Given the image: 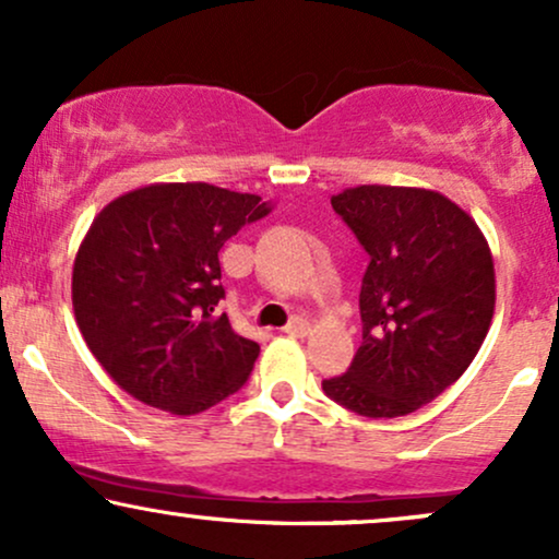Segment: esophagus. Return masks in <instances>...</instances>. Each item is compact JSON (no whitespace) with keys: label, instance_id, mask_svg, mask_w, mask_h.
Segmentation results:
<instances>
[{"label":"esophagus","instance_id":"34e87169","mask_svg":"<svg viewBox=\"0 0 559 559\" xmlns=\"http://www.w3.org/2000/svg\"><path fill=\"white\" fill-rule=\"evenodd\" d=\"M284 331L288 333V336H307V333H310V320H307V318H294Z\"/></svg>","mask_w":559,"mask_h":559}]
</instances>
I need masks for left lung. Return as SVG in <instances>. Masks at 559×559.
Segmentation results:
<instances>
[{"label":"left lung","mask_w":559,"mask_h":559,"mask_svg":"<svg viewBox=\"0 0 559 559\" xmlns=\"http://www.w3.org/2000/svg\"><path fill=\"white\" fill-rule=\"evenodd\" d=\"M370 254L362 275V346L333 402L365 418H400L465 373L493 318L497 275L478 223L420 186L365 183L331 197Z\"/></svg>","instance_id":"left-lung-1"}]
</instances>
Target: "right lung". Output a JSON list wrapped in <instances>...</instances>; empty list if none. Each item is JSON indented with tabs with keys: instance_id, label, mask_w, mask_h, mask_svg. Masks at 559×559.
<instances>
[{
	"instance_id": "obj_1",
	"label": "right lung",
	"mask_w": 559,
	"mask_h": 559,
	"mask_svg": "<svg viewBox=\"0 0 559 559\" xmlns=\"http://www.w3.org/2000/svg\"><path fill=\"white\" fill-rule=\"evenodd\" d=\"M273 210L258 194L146 183L99 210L73 262L75 323L96 362L133 400L197 415L243 386L260 344L217 301L223 243Z\"/></svg>"
}]
</instances>
